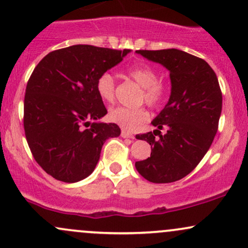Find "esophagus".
Here are the masks:
<instances>
[{"label":"esophagus","mask_w":248,"mask_h":248,"mask_svg":"<svg viewBox=\"0 0 248 248\" xmlns=\"http://www.w3.org/2000/svg\"><path fill=\"white\" fill-rule=\"evenodd\" d=\"M121 136H122V138H127V139H134V138H135V136H134L132 133L126 132V130H122Z\"/></svg>","instance_id":"34e87169"}]
</instances>
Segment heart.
Listing matches in <instances>:
<instances>
[{"instance_id":"1","label":"heart","mask_w":248,"mask_h":248,"mask_svg":"<svg viewBox=\"0 0 248 248\" xmlns=\"http://www.w3.org/2000/svg\"><path fill=\"white\" fill-rule=\"evenodd\" d=\"M128 78L133 79L142 86L141 101L148 106L158 108L163 105L168 96V85L163 79L158 78V72L149 64H139L126 71ZM95 90L102 101L110 102L115 99V80L110 73L104 72L95 81ZM108 118L114 124L127 130H134L144 124L149 118V113L144 107L127 108L116 106L109 109Z\"/></svg>"}]
</instances>
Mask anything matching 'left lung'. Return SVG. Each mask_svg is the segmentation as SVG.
<instances>
[{
  "label": "left lung",
  "instance_id": "1",
  "mask_svg": "<svg viewBox=\"0 0 248 248\" xmlns=\"http://www.w3.org/2000/svg\"><path fill=\"white\" fill-rule=\"evenodd\" d=\"M136 52L170 71L171 95L152 122L157 129L136 135L153 149L150 157L136 162L135 168L147 181L171 183L189 175L212 144L223 105L221 90L215 71L199 57L177 49Z\"/></svg>",
  "mask_w": 248,
  "mask_h": 248
}]
</instances>
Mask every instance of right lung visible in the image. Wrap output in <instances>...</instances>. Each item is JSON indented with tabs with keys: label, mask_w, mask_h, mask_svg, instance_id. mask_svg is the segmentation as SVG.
Here are the masks:
<instances>
[{
	"label": "right lung",
	"mask_w": 248,
	"mask_h": 248,
	"mask_svg": "<svg viewBox=\"0 0 248 248\" xmlns=\"http://www.w3.org/2000/svg\"><path fill=\"white\" fill-rule=\"evenodd\" d=\"M130 50L72 45L47 53L31 73L24 95L25 138L37 163L65 183L92 173L116 124L91 122L107 114L95 90L101 73Z\"/></svg>",
	"instance_id": "obj_1"
}]
</instances>
